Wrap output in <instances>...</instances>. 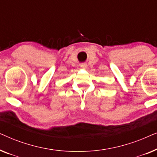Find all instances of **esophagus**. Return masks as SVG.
<instances>
[{
  "label": "esophagus",
  "instance_id": "esophagus-1",
  "mask_svg": "<svg viewBox=\"0 0 157 157\" xmlns=\"http://www.w3.org/2000/svg\"><path fill=\"white\" fill-rule=\"evenodd\" d=\"M81 67L82 68H87V65L86 63H81Z\"/></svg>",
  "mask_w": 157,
  "mask_h": 157
}]
</instances>
